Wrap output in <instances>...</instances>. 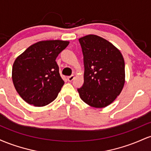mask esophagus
I'll use <instances>...</instances> for the list:
<instances>
[{"mask_svg": "<svg viewBox=\"0 0 151 151\" xmlns=\"http://www.w3.org/2000/svg\"><path fill=\"white\" fill-rule=\"evenodd\" d=\"M74 79V75H71L70 77H67V79H68L69 81H72Z\"/></svg>", "mask_w": 151, "mask_h": 151, "instance_id": "obj_1", "label": "esophagus"}]
</instances>
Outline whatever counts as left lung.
<instances>
[{
  "label": "left lung",
  "instance_id": "8db88e82",
  "mask_svg": "<svg viewBox=\"0 0 151 151\" xmlns=\"http://www.w3.org/2000/svg\"><path fill=\"white\" fill-rule=\"evenodd\" d=\"M84 55V84L78 89L83 101L104 108L120 94L125 84V62L118 48L104 38L88 35L79 39Z\"/></svg>",
  "mask_w": 151,
  "mask_h": 151
}]
</instances>
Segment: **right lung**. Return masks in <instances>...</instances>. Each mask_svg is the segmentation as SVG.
I'll use <instances>...</instances> for the list:
<instances>
[{
  "label": "right lung",
  "mask_w": 151,
  "mask_h": 151,
  "mask_svg": "<svg viewBox=\"0 0 151 151\" xmlns=\"http://www.w3.org/2000/svg\"><path fill=\"white\" fill-rule=\"evenodd\" d=\"M69 43L59 40L40 41L15 59L12 69L13 82L27 104L44 106L57 98L65 81L55 60Z\"/></svg>",
  "instance_id": "obj_1"
}]
</instances>
